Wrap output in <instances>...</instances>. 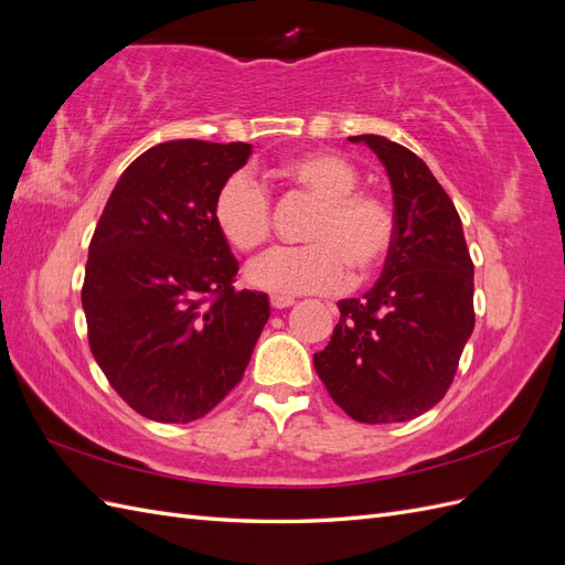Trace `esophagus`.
I'll list each match as a JSON object with an SVG mask.
<instances>
[{"label": "esophagus", "mask_w": 565, "mask_h": 565, "mask_svg": "<svg viewBox=\"0 0 565 565\" xmlns=\"http://www.w3.org/2000/svg\"><path fill=\"white\" fill-rule=\"evenodd\" d=\"M295 303V299H289V297H270V306H273V309H276V311H280V309H289V306H292Z\"/></svg>", "instance_id": "1"}]
</instances>
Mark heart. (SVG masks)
<instances>
[{"instance_id":"heart-1","label":"heart","mask_w":565,"mask_h":565,"mask_svg":"<svg viewBox=\"0 0 565 565\" xmlns=\"http://www.w3.org/2000/svg\"><path fill=\"white\" fill-rule=\"evenodd\" d=\"M276 174L316 202L301 247H278L247 266V282L278 297L324 295L349 280L370 278L393 247L396 224L388 204L355 191V167L334 152H306ZM216 231L237 252H252L270 235V200L249 174L228 177L214 198Z\"/></svg>"}]
</instances>
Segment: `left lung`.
Returning a JSON list of instances; mask_svg holds the SVG:
<instances>
[{
	"mask_svg": "<svg viewBox=\"0 0 565 565\" xmlns=\"http://www.w3.org/2000/svg\"><path fill=\"white\" fill-rule=\"evenodd\" d=\"M365 143L393 191V247L363 299H341L313 365L332 401L365 424L415 419L450 388L473 332V262L452 200L413 150L377 134Z\"/></svg>",
	"mask_w": 565,
	"mask_h": 565,
	"instance_id": "8db88e82",
	"label": "left lung"
}]
</instances>
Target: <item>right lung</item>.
Here are the masks:
<instances>
[{
    "mask_svg": "<svg viewBox=\"0 0 565 565\" xmlns=\"http://www.w3.org/2000/svg\"><path fill=\"white\" fill-rule=\"evenodd\" d=\"M249 143L167 141L136 158L100 214L84 270L89 347L136 413L185 424L243 380L270 316L235 289L237 262L216 231V191Z\"/></svg>",
    "mask_w": 565,
    "mask_h": 565,
    "instance_id": "1",
    "label": "right lung"
}]
</instances>
